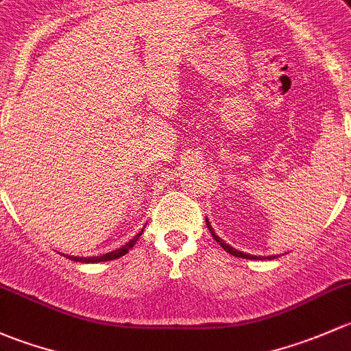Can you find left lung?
Segmentation results:
<instances>
[{
	"label": "left lung",
	"instance_id": "8db88e82",
	"mask_svg": "<svg viewBox=\"0 0 351 351\" xmlns=\"http://www.w3.org/2000/svg\"><path fill=\"white\" fill-rule=\"evenodd\" d=\"M206 225H208V228H209V231H211L213 238H215V240H216V241H218V243H219V245H221V247H223V250H226V252H228V254H230V255H234V256H240V258H250V260H256V258H258V256H256V255H248V254H243V252L237 250V248L230 247V245H228V243H225V241H223V240H221V238H219V237H218V234H216V233H215V230H213V228H211V225H209L208 218H206ZM270 258H277V256H276V255H272V256H269V260H270Z\"/></svg>",
	"mask_w": 351,
	"mask_h": 351
}]
</instances>
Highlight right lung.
<instances>
[{"instance_id": "right-lung-1", "label": "right lung", "mask_w": 351, "mask_h": 351, "mask_svg": "<svg viewBox=\"0 0 351 351\" xmlns=\"http://www.w3.org/2000/svg\"><path fill=\"white\" fill-rule=\"evenodd\" d=\"M143 233V230L140 231L138 234H135V237L132 238V240L128 241V243H125L123 245V247H120V248H117V250H113V252H110V254H104V255H99V256H88V258H86V256H71V255H64V256H67V258H71V260H74V262H86V263H97V262H108V260H114V258H120V256H123V255H126L128 254V250L130 248L133 247V245L136 243V240H138L140 238V234Z\"/></svg>"}]
</instances>
